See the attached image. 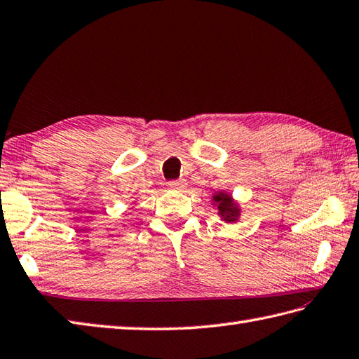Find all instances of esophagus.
Segmentation results:
<instances>
[{
	"label": "esophagus",
	"mask_w": 359,
	"mask_h": 359,
	"mask_svg": "<svg viewBox=\"0 0 359 359\" xmlns=\"http://www.w3.org/2000/svg\"><path fill=\"white\" fill-rule=\"evenodd\" d=\"M170 188L171 189H175V191H182V189H185L187 188V182L184 180V179H180V180H172V182H170Z\"/></svg>",
	"instance_id": "1"
}]
</instances>
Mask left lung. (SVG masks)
Instances as JSON below:
<instances>
[{"label": "left lung", "instance_id": "left-lung-1", "mask_svg": "<svg viewBox=\"0 0 359 359\" xmlns=\"http://www.w3.org/2000/svg\"><path fill=\"white\" fill-rule=\"evenodd\" d=\"M213 205L217 208V215L221 216L222 221L229 224L236 222L241 216V208L235 199L231 198V194L227 191H219L213 194Z\"/></svg>", "mask_w": 359, "mask_h": 359}]
</instances>
